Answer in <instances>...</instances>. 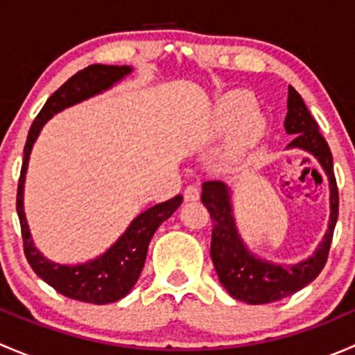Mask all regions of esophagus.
<instances>
[{
  "label": "esophagus",
  "instance_id": "obj_1",
  "mask_svg": "<svg viewBox=\"0 0 355 355\" xmlns=\"http://www.w3.org/2000/svg\"><path fill=\"white\" fill-rule=\"evenodd\" d=\"M185 202H192V200H199V189L196 185H189L184 191Z\"/></svg>",
  "mask_w": 355,
  "mask_h": 355
}]
</instances>
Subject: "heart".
Instances as JSON below:
<instances>
[{
	"label": "heart",
	"mask_w": 355,
	"mask_h": 355,
	"mask_svg": "<svg viewBox=\"0 0 355 355\" xmlns=\"http://www.w3.org/2000/svg\"><path fill=\"white\" fill-rule=\"evenodd\" d=\"M230 128H234L228 144L232 155H241L264 134L266 121L259 111H256V101L247 92L235 91L223 96L213 111L209 134L218 137L227 134Z\"/></svg>",
	"instance_id": "b5f03b06"
}]
</instances>
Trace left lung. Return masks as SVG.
<instances>
[{
    "label": "left lung",
    "mask_w": 355,
    "mask_h": 355,
    "mask_svg": "<svg viewBox=\"0 0 355 355\" xmlns=\"http://www.w3.org/2000/svg\"><path fill=\"white\" fill-rule=\"evenodd\" d=\"M285 130L293 135L287 148H297L318 159L330 182V221L323 242L316 252L297 264H275L254 256L241 239L232 209L230 189L223 182H204L202 200L213 220L211 259L220 284L234 299L247 304H270L285 299L309 285L324 268L338 218V189L333 173V156L328 142L320 134L316 120L311 116L299 92L288 85Z\"/></svg>",
    "instance_id": "8db88e82"
}]
</instances>
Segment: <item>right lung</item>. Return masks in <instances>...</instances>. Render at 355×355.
Returning a JSON list of instances; mask_svg holds the SVG:
<instances>
[{
    "instance_id": "add662e5",
    "label": "right lung",
    "mask_w": 355,
    "mask_h": 355,
    "mask_svg": "<svg viewBox=\"0 0 355 355\" xmlns=\"http://www.w3.org/2000/svg\"><path fill=\"white\" fill-rule=\"evenodd\" d=\"M132 71L130 67L116 65H89L70 77L58 91L53 92L39 114L35 116L27 142L24 148V163L20 170L19 191H17V213H19L20 228H22L24 252L28 264L41 280L51 285L62 295L68 299L80 300L89 304H110L116 302L127 295L137 282L142 268H144L148 247L153 235L164 220L171 216L182 204V196L164 200L149 207L139 214L125 234L113 245L96 259L82 264H58L49 261L35 249L28 232L27 220L24 213V184L27 173L28 157L32 146L37 139L39 132L46 121L58 111L85 101L96 94L110 89L118 80Z\"/></svg>"
}]
</instances>
